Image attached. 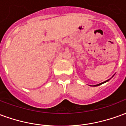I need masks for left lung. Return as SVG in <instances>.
I'll list each match as a JSON object with an SVG mask.
<instances>
[{
    "instance_id": "obj_1",
    "label": "left lung",
    "mask_w": 126,
    "mask_h": 126,
    "mask_svg": "<svg viewBox=\"0 0 126 126\" xmlns=\"http://www.w3.org/2000/svg\"><path fill=\"white\" fill-rule=\"evenodd\" d=\"M109 79H107V81H105V82H102V83H100V84H98L94 85V86H99V85L102 84H104V83H105V82H108V81H109Z\"/></svg>"
}]
</instances>
